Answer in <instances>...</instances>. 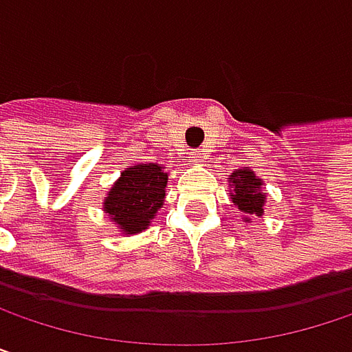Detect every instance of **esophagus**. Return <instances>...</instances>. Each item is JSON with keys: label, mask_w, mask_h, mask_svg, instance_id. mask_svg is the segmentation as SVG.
<instances>
[{"label": "esophagus", "mask_w": 352, "mask_h": 352, "mask_svg": "<svg viewBox=\"0 0 352 352\" xmlns=\"http://www.w3.org/2000/svg\"><path fill=\"white\" fill-rule=\"evenodd\" d=\"M189 163H193V165L204 163V151H193V153L189 155Z\"/></svg>", "instance_id": "obj_1"}]
</instances>
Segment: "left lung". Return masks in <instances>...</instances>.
<instances>
[{
    "instance_id": "left-lung-1",
    "label": "left lung",
    "mask_w": 352,
    "mask_h": 352,
    "mask_svg": "<svg viewBox=\"0 0 352 352\" xmlns=\"http://www.w3.org/2000/svg\"><path fill=\"white\" fill-rule=\"evenodd\" d=\"M228 179L232 183V204L239 206V210L246 216H263L267 195L261 189L263 181L254 175V171L248 167L236 169ZM245 222H248V218H245Z\"/></svg>"
}]
</instances>
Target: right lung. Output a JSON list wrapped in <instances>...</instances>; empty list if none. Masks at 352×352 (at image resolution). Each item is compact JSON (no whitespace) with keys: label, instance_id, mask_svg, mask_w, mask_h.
Masks as SVG:
<instances>
[{"label":"right lung","instance_id":"obj_1","mask_svg":"<svg viewBox=\"0 0 352 352\" xmlns=\"http://www.w3.org/2000/svg\"><path fill=\"white\" fill-rule=\"evenodd\" d=\"M169 173L155 163L132 165L122 171L104 199V212L122 234H138L151 226L165 201Z\"/></svg>","mask_w":352,"mask_h":352}]
</instances>
